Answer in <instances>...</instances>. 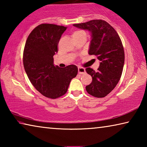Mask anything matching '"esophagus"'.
I'll return each instance as SVG.
<instances>
[{"instance_id":"esophagus-1","label":"esophagus","mask_w":147,"mask_h":147,"mask_svg":"<svg viewBox=\"0 0 147 147\" xmlns=\"http://www.w3.org/2000/svg\"><path fill=\"white\" fill-rule=\"evenodd\" d=\"M78 73L80 74H84L86 73V69L83 67H78Z\"/></svg>"}]
</instances>
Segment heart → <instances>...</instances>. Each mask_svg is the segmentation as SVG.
<instances>
[{
	"mask_svg": "<svg viewBox=\"0 0 147 147\" xmlns=\"http://www.w3.org/2000/svg\"><path fill=\"white\" fill-rule=\"evenodd\" d=\"M82 33H85V32H83V31H76L74 32V33L73 34V36H76V35H78V34H82Z\"/></svg>",
	"mask_w": 147,
	"mask_h": 147,
	"instance_id": "b5f03b06",
	"label": "heart"
}]
</instances>
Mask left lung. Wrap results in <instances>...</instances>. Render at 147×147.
Masks as SVG:
<instances>
[{
	"mask_svg": "<svg viewBox=\"0 0 147 147\" xmlns=\"http://www.w3.org/2000/svg\"><path fill=\"white\" fill-rule=\"evenodd\" d=\"M73 26L91 32L88 53L100 61L96 72L90 67L86 69L93 78L86 87V91L94 97H104L115 88L123 73L124 52L121 39L115 30L103 20H91Z\"/></svg>",
	"mask_w": 147,
	"mask_h": 147,
	"instance_id": "8db88e82",
	"label": "left lung"
}]
</instances>
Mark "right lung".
<instances>
[{
	"instance_id": "1",
	"label": "right lung",
	"mask_w": 147,
	"mask_h": 147,
	"mask_svg": "<svg viewBox=\"0 0 147 147\" xmlns=\"http://www.w3.org/2000/svg\"><path fill=\"white\" fill-rule=\"evenodd\" d=\"M67 27L41 24L36 27L26 39L23 53L24 70L34 88L43 96L56 98L67 91L78 67L70 65L61 69L54 66V54Z\"/></svg>"
}]
</instances>
